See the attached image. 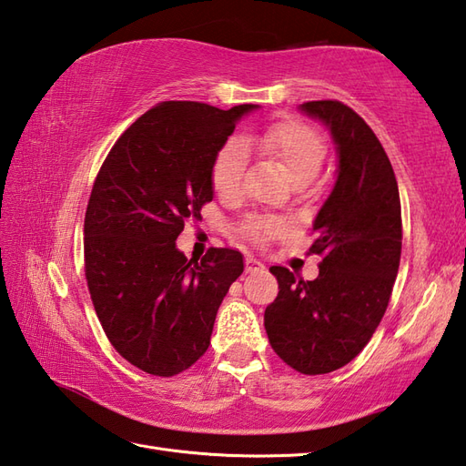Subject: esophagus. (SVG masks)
I'll list each match as a JSON object with an SVG mask.
<instances>
[{"label":"esophagus","mask_w":466,"mask_h":466,"mask_svg":"<svg viewBox=\"0 0 466 466\" xmlns=\"http://www.w3.org/2000/svg\"><path fill=\"white\" fill-rule=\"evenodd\" d=\"M266 266L262 262H258L256 258H246V272L248 274H256V272H264Z\"/></svg>","instance_id":"obj_1"}]
</instances>
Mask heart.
<instances>
[{"label":"heart","mask_w":466,"mask_h":466,"mask_svg":"<svg viewBox=\"0 0 466 466\" xmlns=\"http://www.w3.org/2000/svg\"><path fill=\"white\" fill-rule=\"evenodd\" d=\"M256 147L264 155L278 160L294 184H308L319 175L326 160V143L311 127L298 121L274 123L262 133L240 138H228L212 162V187L224 198H234L242 192L248 148ZM286 230L282 220L264 218L244 224L242 232L252 242L262 244Z\"/></svg>","instance_id":"1"}]
</instances>
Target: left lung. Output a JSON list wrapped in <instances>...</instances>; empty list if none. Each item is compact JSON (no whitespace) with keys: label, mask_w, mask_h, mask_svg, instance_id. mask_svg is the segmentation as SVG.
<instances>
[{"label":"left lung","mask_w":466,"mask_h":466,"mask_svg":"<svg viewBox=\"0 0 466 466\" xmlns=\"http://www.w3.org/2000/svg\"><path fill=\"white\" fill-rule=\"evenodd\" d=\"M299 109L329 128L338 178L313 220L319 276L304 282L284 266L269 268L279 291L264 328L291 370L321 375L348 365L380 326L401 259V200L391 162L360 115L339 101Z\"/></svg>","instance_id":"left-lung-1"}]
</instances>
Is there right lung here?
<instances>
[{
    "label": "right lung",
    "mask_w": 466,
    "mask_h": 466,
    "mask_svg": "<svg viewBox=\"0 0 466 466\" xmlns=\"http://www.w3.org/2000/svg\"><path fill=\"white\" fill-rule=\"evenodd\" d=\"M256 109L158 103L127 128L96 175L85 214L86 286L113 348L145 373L172 377L200 360L244 272L238 250L210 248L192 262L177 238L214 197L216 153Z\"/></svg>",
    "instance_id": "add662e5"
}]
</instances>
